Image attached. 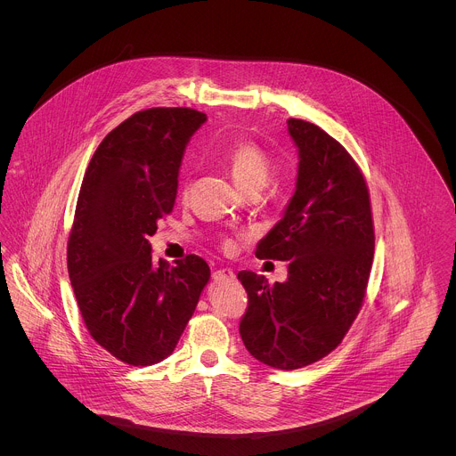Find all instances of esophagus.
Here are the masks:
<instances>
[{"label":"esophagus","instance_id":"34e87169","mask_svg":"<svg viewBox=\"0 0 456 456\" xmlns=\"http://www.w3.org/2000/svg\"><path fill=\"white\" fill-rule=\"evenodd\" d=\"M214 281H228V279H235V272L232 268H219L212 273Z\"/></svg>","mask_w":456,"mask_h":456}]
</instances>
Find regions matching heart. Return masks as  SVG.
Segmentation results:
<instances>
[{
	"mask_svg": "<svg viewBox=\"0 0 456 456\" xmlns=\"http://www.w3.org/2000/svg\"><path fill=\"white\" fill-rule=\"evenodd\" d=\"M226 165L235 179V183L244 190H251L260 186L263 188L268 174H270V159L266 152L261 149L258 143L249 142V140H240L235 142L228 154H226ZM224 249L230 251L233 248V242L226 239L223 242Z\"/></svg>",
	"mask_w": 456,
	"mask_h": 456,
	"instance_id": "obj_1",
	"label": "heart"
}]
</instances>
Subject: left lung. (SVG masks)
<instances>
[{
    "label": "left lung",
    "mask_w": 456,
    "mask_h": 456,
    "mask_svg": "<svg viewBox=\"0 0 456 456\" xmlns=\"http://www.w3.org/2000/svg\"><path fill=\"white\" fill-rule=\"evenodd\" d=\"M298 175L282 219L256 246L260 260L288 261L284 282L239 272L249 305L240 337L261 363L307 367L331 353L356 320L374 258L369 188L351 154L320 126L288 119Z\"/></svg>",
    "instance_id": "8db88e82"
}]
</instances>
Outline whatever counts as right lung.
Listing matches in <instances>:
<instances>
[{"mask_svg": "<svg viewBox=\"0 0 456 456\" xmlns=\"http://www.w3.org/2000/svg\"><path fill=\"white\" fill-rule=\"evenodd\" d=\"M205 121L186 107L133 114L98 145L80 186L66 253L71 288L91 337L133 367L174 353L210 279L203 258L154 263L149 244Z\"/></svg>", "mask_w": 456, "mask_h": 456, "instance_id": "add662e5", "label": "right lung"}]
</instances>
